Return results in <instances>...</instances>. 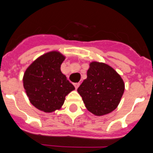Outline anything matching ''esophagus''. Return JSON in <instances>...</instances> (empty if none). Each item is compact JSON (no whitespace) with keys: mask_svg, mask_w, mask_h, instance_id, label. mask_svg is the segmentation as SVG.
<instances>
[{"mask_svg":"<svg viewBox=\"0 0 153 153\" xmlns=\"http://www.w3.org/2000/svg\"><path fill=\"white\" fill-rule=\"evenodd\" d=\"M74 86H75V89H78V86H80V83H75V84H74Z\"/></svg>","mask_w":153,"mask_h":153,"instance_id":"obj_1","label":"esophagus"}]
</instances>
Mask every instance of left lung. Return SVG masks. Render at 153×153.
<instances>
[{
  "label": "left lung",
  "mask_w": 153,
  "mask_h": 153,
  "mask_svg": "<svg viewBox=\"0 0 153 153\" xmlns=\"http://www.w3.org/2000/svg\"><path fill=\"white\" fill-rule=\"evenodd\" d=\"M86 109L98 116L115 109L124 92L121 77L112 67L104 63L92 62L87 78L78 88Z\"/></svg>",
  "instance_id": "obj_1"
}]
</instances>
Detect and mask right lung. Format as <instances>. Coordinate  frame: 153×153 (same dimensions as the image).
Returning <instances> with one entry per match:
<instances>
[{"label": "right lung", "instance_id": "1", "mask_svg": "<svg viewBox=\"0 0 153 153\" xmlns=\"http://www.w3.org/2000/svg\"><path fill=\"white\" fill-rule=\"evenodd\" d=\"M65 57L53 51L35 60L24 73V87L31 104L45 112L59 109L75 87L61 72Z\"/></svg>", "mask_w": 153, "mask_h": 153}]
</instances>
